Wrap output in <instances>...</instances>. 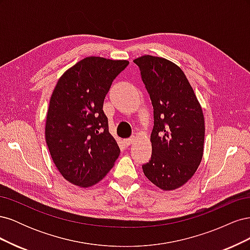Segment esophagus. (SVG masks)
Masks as SVG:
<instances>
[{"instance_id": "obj_1", "label": "esophagus", "mask_w": 250, "mask_h": 250, "mask_svg": "<svg viewBox=\"0 0 250 250\" xmlns=\"http://www.w3.org/2000/svg\"><path fill=\"white\" fill-rule=\"evenodd\" d=\"M135 140V138L134 137H131V138H129V139H125L124 140V143H125V145L126 146H129V145H131V144L133 143V141Z\"/></svg>"}]
</instances>
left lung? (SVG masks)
I'll return each mask as SVG.
<instances>
[{"label": "left lung", "mask_w": 250, "mask_h": 250, "mask_svg": "<svg viewBox=\"0 0 250 250\" xmlns=\"http://www.w3.org/2000/svg\"><path fill=\"white\" fill-rule=\"evenodd\" d=\"M133 62L154 109L152 155L143 166L144 174L163 191L176 190L193 177L202 160L206 127L201 105L177 64L152 55Z\"/></svg>", "instance_id": "left-lung-1"}]
</instances>
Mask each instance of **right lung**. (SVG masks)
<instances>
[{"label":"right lung","mask_w":250,"mask_h":250,"mask_svg":"<svg viewBox=\"0 0 250 250\" xmlns=\"http://www.w3.org/2000/svg\"><path fill=\"white\" fill-rule=\"evenodd\" d=\"M128 60L89 56L67 69L56 83L47 112L46 142L65 180L80 188L101 181L120 155L108 130L103 102Z\"/></svg>","instance_id":"add662e5"}]
</instances>
